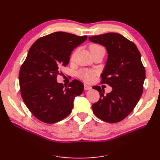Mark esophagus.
Here are the masks:
<instances>
[{
    "label": "esophagus",
    "instance_id": "esophagus-1",
    "mask_svg": "<svg viewBox=\"0 0 160 160\" xmlns=\"http://www.w3.org/2000/svg\"><path fill=\"white\" fill-rule=\"evenodd\" d=\"M92 89V88L91 86H89V85H86V84H85V85H84V89L85 90V91H88V90H91Z\"/></svg>",
    "mask_w": 160,
    "mask_h": 160
}]
</instances>
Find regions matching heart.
Here are the masks:
<instances>
[{"mask_svg": "<svg viewBox=\"0 0 160 160\" xmlns=\"http://www.w3.org/2000/svg\"><path fill=\"white\" fill-rule=\"evenodd\" d=\"M99 47H101V46L97 44H92L89 46V49L91 51L92 49H95ZM96 75V71L89 69H81L78 72H77V76H78L79 78L85 82H91L94 79V77Z\"/></svg>", "mask_w": 160, "mask_h": 160, "instance_id": "b5f03b06", "label": "heart"}]
</instances>
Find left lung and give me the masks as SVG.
I'll return each instance as SVG.
<instances>
[{"label": "left lung", "mask_w": 160, "mask_h": 160, "mask_svg": "<svg viewBox=\"0 0 160 160\" xmlns=\"http://www.w3.org/2000/svg\"><path fill=\"white\" fill-rule=\"evenodd\" d=\"M89 39L103 45L108 51L101 83L113 89L105 95L99 86L93 87L99 91L100 98L92 105V109L105 122H119L133 110L143 93L146 71L141 55L133 42L119 33L108 32L89 37Z\"/></svg>", "instance_id": "obj_1"}]
</instances>
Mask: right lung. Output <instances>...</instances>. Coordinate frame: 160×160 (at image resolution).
Masks as SVG:
<instances>
[{"label": "right lung", "instance_id": "right-lung-1", "mask_svg": "<svg viewBox=\"0 0 160 160\" xmlns=\"http://www.w3.org/2000/svg\"><path fill=\"white\" fill-rule=\"evenodd\" d=\"M88 38L65 32L41 37L31 47L19 71L21 97L35 117L46 123L65 118L73 108L76 96L83 91L81 81L73 80L67 87L58 83L59 67L69 63L71 52Z\"/></svg>", "mask_w": 160, "mask_h": 160}]
</instances>
